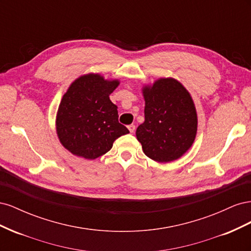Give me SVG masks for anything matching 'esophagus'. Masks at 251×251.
I'll return each instance as SVG.
<instances>
[{
	"label": "esophagus",
	"mask_w": 251,
	"mask_h": 251,
	"mask_svg": "<svg viewBox=\"0 0 251 251\" xmlns=\"http://www.w3.org/2000/svg\"><path fill=\"white\" fill-rule=\"evenodd\" d=\"M127 128H128V131H130L131 133H134L135 130H136V126L134 125H130V126H127Z\"/></svg>",
	"instance_id": "obj_1"
}]
</instances>
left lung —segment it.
I'll return each mask as SVG.
<instances>
[{
	"label": "left lung",
	"mask_w": 251,
	"mask_h": 251,
	"mask_svg": "<svg viewBox=\"0 0 251 251\" xmlns=\"http://www.w3.org/2000/svg\"><path fill=\"white\" fill-rule=\"evenodd\" d=\"M144 123L136 130L143 153L157 162H171L193 146L198 118L193 98L172 77L144 86Z\"/></svg>",
	"instance_id": "obj_1"
}]
</instances>
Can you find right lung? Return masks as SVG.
<instances>
[{
  "label": "right lung",
  "mask_w": 251,
  "mask_h": 251,
  "mask_svg": "<svg viewBox=\"0 0 251 251\" xmlns=\"http://www.w3.org/2000/svg\"><path fill=\"white\" fill-rule=\"evenodd\" d=\"M119 80L89 73L75 79L64 94L56 115L60 143L75 156L96 159L109 151L127 128L118 123L117 105L110 94Z\"/></svg>",
  "instance_id": "add662e5"
}]
</instances>
